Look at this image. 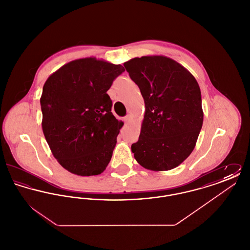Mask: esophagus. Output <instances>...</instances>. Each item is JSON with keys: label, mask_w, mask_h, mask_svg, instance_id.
<instances>
[{"label": "esophagus", "mask_w": 250, "mask_h": 250, "mask_svg": "<svg viewBox=\"0 0 250 250\" xmlns=\"http://www.w3.org/2000/svg\"><path fill=\"white\" fill-rule=\"evenodd\" d=\"M130 120H131L130 114H127V115H126V116H125V118H124V121H125V123H129V122H130Z\"/></svg>", "instance_id": "1"}]
</instances>
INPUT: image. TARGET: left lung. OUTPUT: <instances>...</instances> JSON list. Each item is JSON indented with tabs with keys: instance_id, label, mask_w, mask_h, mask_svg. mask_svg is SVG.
Here are the masks:
<instances>
[{
	"instance_id": "left-lung-1",
	"label": "left lung",
	"mask_w": 250,
	"mask_h": 250,
	"mask_svg": "<svg viewBox=\"0 0 250 250\" xmlns=\"http://www.w3.org/2000/svg\"><path fill=\"white\" fill-rule=\"evenodd\" d=\"M141 90L145 114L139 141L131 145L143 167L179 166L195 148L203 122L201 89L194 76L166 56H143L124 63Z\"/></svg>"
}]
</instances>
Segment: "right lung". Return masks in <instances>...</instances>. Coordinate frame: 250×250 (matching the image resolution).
Wrapping results in <instances>:
<instances>
[{
	"instance_id": "obj_1",
	"label": "right lung",
	"mask_w": 250,
	"mask_h": 250,
	"mask_svg": "<svg viewBox=\"0 0 250 250\" xmlns=\"http://www.w3.org/2000/svg\"><path fill=\"white\" fill-rule=\"evenodd\" d=\"M125 71L121 64L83 58L48 77L40 98L42 129L60 165L81 176L102 173L124 125L111 112L107 94Z\"/></svg>"
}]
</instances>
